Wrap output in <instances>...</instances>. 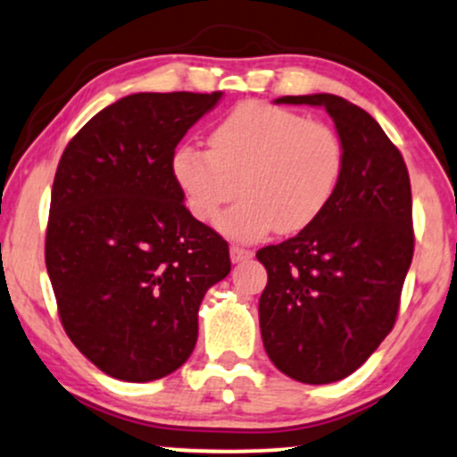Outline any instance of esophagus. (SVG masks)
I'll return each mask as SVG.
<instances>
[{
	"label": "esophagus",
	"mask_w": 457,
	"mask_h": 457,
	"mask_svg": "<svg viewBox=\"0 0 457 457\" xmlns=\"http://www.w3.org/2000/svg\"><path fill=\"white\" fill-rule=\"evenodd\" d=\"M252 254H254V252L248 248H241V245H230V261L233 262L248 261V259H252Z\"/></svg>",
	"instance_id": "34e87169"
}]
</instances>
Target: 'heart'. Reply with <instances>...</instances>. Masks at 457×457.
<instances>
[{
  "label": "heart",
  "mask_w": 457,
  "mask_h": 457,
  "mask_svg": "<svg viewBox=\"0 0 457 457\" xmlns=\"http://www.w3.org/2000/svg\"><path fill=\"white\" fill-rule=\"evenodd\" d=\"M342 169L334 128L265 102L235 106L209 134V149L181 145L170 162L186 207L203 224L216 222L239 181L244 198L220 220L237 239L308 227L334 196Z\"/></svg>",
  "instance_id": "b5f03b06"
}]
</instances>
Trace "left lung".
Here are the masks:
<instances>
[{
    "mask_svg": "<svg viewBox=\"0 0 457 457\" xmlns=\"http://www.w3.org/2000/svg\"><path fill=\"white\" fill-rule=\"evenodd\" d=\"M323 106L345 147L340 181L314 222L256 252L262 345L280 372L327 385L353 374L394 329L415 248L404 158L370 112L334 94L284 96Z\"/></svg>",
    "mask_w": 457,
    "mask_h": 457,
    "instance_id": "1",
    "label": "left lung"
}]
</instances>
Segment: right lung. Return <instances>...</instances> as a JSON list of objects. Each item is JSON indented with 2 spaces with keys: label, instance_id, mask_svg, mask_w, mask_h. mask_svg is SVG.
<instances>
[{
  "label": "right lung",
  "instance_id": "obj_1",
  "mask_svg": "<svg viewBox=\"0 0 457 457\" xmlns=\"http://www.w3.org/2000/svg\"><path fill=\"white\" fill-rule=\"evenodd\" d=\"M222 98L132 94L91 117L63 149L45 259L72 345L112 378L147 383L184 366L198 305L228 276V244L187 212L170 162Z\"/></svg>",
  "mask_w": 457,
  "mask_h": 457
}]
</instances>
